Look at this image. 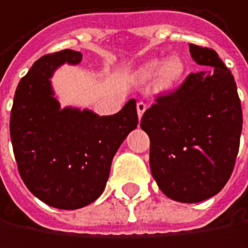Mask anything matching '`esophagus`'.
I'll return each mask as SVG.
<instances>
[{
	"label": "esophagus",
	"mask_w": 248,
	"mask_h": 248,
	"mask_svg": "<svg viewBox=\"0 0 248 248\" xmlns=\"http://www.w3.org/2000/svg\"><path fill=\"white\" fill-rule=\"evenodd\" d=\"M146 109H147V105L144 102H137V114H139V118L143 117V114H144Z\"/></svg>",
	"instance_id": "1"
}]
</instances>
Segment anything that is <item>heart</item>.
<instances>
[{"label":"heart","instance_id":"1","mask_svg":"<svg viewBox=\"0 0 248 248\" xmlns=\"http://www.w3.org/2000/svg\"><path fill=\"white\" fill-rule=\"evenodd\" d=\"M159 68L161 69L160 71L158 70ZM157 72H159V79L162 85H172L181 78L184 72V64L178 58H170L165 61L163 64L160 61H152L143 66V69L140 70V75L143 79H149L155 76Z\"/></svg>","mask_w":248,"mask_h":248}]
</instances>
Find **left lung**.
I'll list each match as a JSON object with an SVG mask.
<instances>
[{"label":"left lung","instance_id":"left-lung-1","mask_svg":"<svg viewBox=\"0 0 248 248\" xmlns=\"http://www.w3.org/2000/svg\"><path fill=\"white\" fill-rule=\"evenodd\" d=\"M198 64L172 92L156 96L140 127L150 139V170L160 190L185 203L205 201L228 182L243 128L241 102L230 69L209 47L189 45Z\"/></svg>","mask_w":248,"mask_h":248}]
</instances>
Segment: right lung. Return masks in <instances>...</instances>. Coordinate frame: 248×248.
Segmentation results:
<instances>
[{
  "label": "right lung",
  "instance_id": "right-lung-1",
  "mask_svg": "<svg viewBox=\"0 0 248 248\" xmlns=\"http://www.w3.org/2000/svg\"><path fill=\"white\" fill-rule=\"evenodd\" d=\"M80 59L79 52L66 49L36 61L16 89L10 118L23 182L40 201L59 209L86 206L104 192L114 155L139 124L136 99L107 117L89 109H61L50 78L58 66Z\"/></svg>",
  "mask_w": 248,
  "mask_h": 248
}]
</instances>
